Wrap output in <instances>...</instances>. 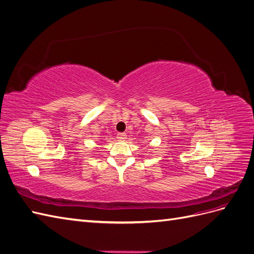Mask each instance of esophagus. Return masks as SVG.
Wrapping results in <instances>:
<instances>
[{
    "label": "esophagus",
    "mask_w": 254,
    "mask_h": 254,
    "mask_svg": "<svg viewBox=\"0 0 254 254\" xmlns=\"http://www.w3.org/2000/svg\"><path fill=\"white\" fill-rule=\"evenodd\" d=\"M126 133H118V139L120 140V141H125V139H126Z\"/></svg>",
    "instance_id": "obj_1"
}]
</instances>
